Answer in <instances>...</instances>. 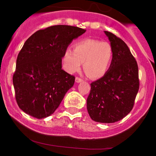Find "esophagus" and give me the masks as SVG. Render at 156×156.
<instances>
[{"mask_svg": "<svg viewBox=\"0 0 156 156\" xmlns=\"http://www.w3.org/2000/svg\"><path fill=\"white\" fill-rule=\"evenodd\" d=\"M82 81H83V80L81 79V78H78V77H76V78H75V82L76 83H81V82H82Z\"/></svg>", "mask_w": 156, "mask_h": 156, "instance_id": "34e87169", "label": "esophagus"}]
</instances>
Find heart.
Masks as SVG:
<instances>
[{"mask_svg": "<svg viewBox=\"0 0 156 156\" xmlns=\"http://www.w3.org/2000/svg\"><path fill=\"white\" fill-rule=\"evenodd\" d=\"M112 48L108 42L87 39L73 45V51L65 50L62 62L69 73L77 72L83 63L84 72L91 78L104 75L112 59Z\"/></svg>", "mask_w": 156, "mask_h": 156, "instance_id": "heart-1", "label": "heart"}]
</instances>
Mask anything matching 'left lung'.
Wrapping results in <instances>:
<instances>
[{"mask_svg": "<svg viewBox=\"0 0 156 156\" xmlns=\"http://www.w3.org/2000/svg\"><path fill=\"white\" fill-rule=\"evenodd\" d=\"M112 48L109 69L90 84L87 99L88 114L100 123H114L131 111L139 90L138 66L128 47L121 38L104 31Z\"/></svg>", "mask_w": 156, "mask_h": 156, "instance_id": "obj_1", "label": "left lung"}]
</instances>
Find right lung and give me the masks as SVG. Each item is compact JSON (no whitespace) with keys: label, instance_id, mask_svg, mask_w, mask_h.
Instances as JSON below:
<instances>
[{"label":"right lung","instance_id":"right-lung-1","mask_svg":"<svg viewBox=\"0 0 156 156\" xmlns=\"http://www.w3.org/2000/svg\"><path fill=\"white\" fill-rule=\"evenodd\" d=\"M86 30L57 25L38 30L25 42L16 59L12 77L16 100L24 112L44 119L59 107L75 83L62 69L63 53Z\"/></svg>","mask_w":156,"mask_h":156}]
</instances>
